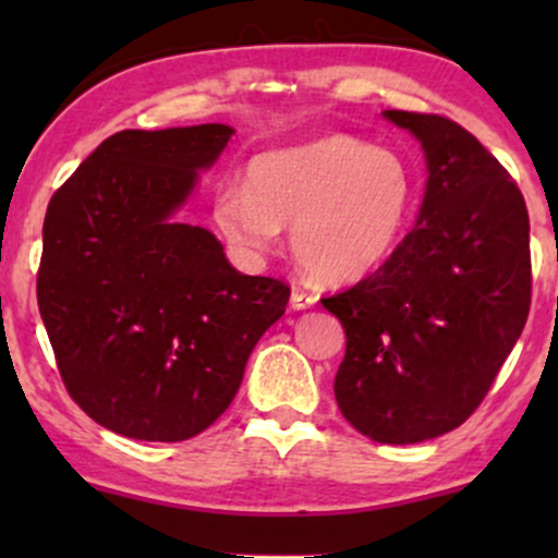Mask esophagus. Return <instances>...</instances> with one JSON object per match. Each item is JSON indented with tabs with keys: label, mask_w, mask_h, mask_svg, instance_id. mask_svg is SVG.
Returning a JSON list of instances; mask_svg holds the SVG:
<instances>
[{
	"label": "esophagus",
	"mask_w": 558,
	"mask_h": 558,
	"mask_svg": "<svg viewBox=\"0 0 558 558\" xmlns=\"http://www.w3.org/2000/svg\"><path fill=\"white\" fill-rule=\"evenodd\" d=\"M317 299L312 296V293H304L299 291V288H293L291 291V306L293 310H310V306H315Z\"/></svg>",
	"instance_id": "34e87169"
}]
</instances>
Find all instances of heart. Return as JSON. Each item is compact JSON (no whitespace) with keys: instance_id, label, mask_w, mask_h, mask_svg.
I'll use <instances>...</instances> for the list:
<instances>
[{"instance_id":"heart-1","label":"heart","mask_w":558,"mask_h":558,"mask_svg":"<svg viewBox=\"0 0 558 558\" xmlns=\"http://www.w3.org/2000/svg\"><path fill=\"white\" fill-rule=\"evenodd\" d=\"M399 151L332 133L254 157L246 189L215 198V222L239 252L267 254L291 226L293 257L323 283H354L390 257L414 207Z\"/></svg>"}]
</instances>
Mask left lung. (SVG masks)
Here are the masks:
<instances>
[{
  "instance_id": "left-lung-1",
  "label": "left lung",
  "mask_w": 558,
  "mask_h": 558,
  "mask_svg": "<svg viewBox=\"0 0 558 558\" xmlns=\"http://www.w3.org/2000/svg\"><path fill=\"white\" fill-rule=\"evenodd\" d=\"M422 144L417 226L380 270L323 299L341 319L336 401L377 444H422L480 407L530 312L522 191L480 141L440 114L386 110Z\"/></svg>"
}]
</instances>
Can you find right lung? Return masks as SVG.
I'll return each mask as SVG.
<instances>
[{
  "label": "right lung",
  "mask_w": 558,
  "mask_h": 558,
  "mask_svg": "<svg viewBox=\"0 0 558 558\" xmlns=\"http://www.w3.org/2000/svg\"><path fill=\"white\" fill-rule=\"evenodd\" d=\"M233 128L120 131L57 189L44 217L38 312L68 393L136 440H189L239 393L291 288L243 275L207 228L178 222Z\"/></svg>",
  "instance_id": "right-lung-1"
}]
</instances>
